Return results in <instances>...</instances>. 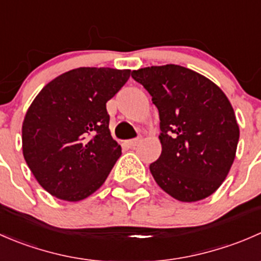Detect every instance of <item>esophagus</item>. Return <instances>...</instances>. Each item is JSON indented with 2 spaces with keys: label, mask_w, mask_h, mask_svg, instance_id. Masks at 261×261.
<instances>
[{
  "label": "esophagus",
  "mask_w": 261,
  "mask_h": 261,
  "mask_svg": "<svg viewBox=\"0 0 261 261\" xmlns=\"http://www.w3.org/2000/svg\"><path fill=\"white\" fill-rule=\"evenodd\" d=\"M143 140V138H136V139H131V140H128V141H126V144H127L128 145V147H135L136 145H138L139 143H140V141Z\"/></svg>",
  "instance_id": "34e87169"
}]
</instances>
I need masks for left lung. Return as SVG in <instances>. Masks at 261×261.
<instances>
[{
    "mask_svg": "<svg viewBox=\"0 0 261 261\" xmlns=\"http://www.w3.org/2000/svg\"><path fill=\"white\" fill-rule=\"evenodd\" d=\"M160 118L162 154L150 164L158 186L173 198L211 196L235 159L240 130L226 94L208 78L175 64L133 70Z\"/></svg>",
    "mask_w": 261,
    "mask_h": 261,
    "instance_id": "1",
    "label": "left lung"
}]
</instances>
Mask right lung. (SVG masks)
Here are the masks:
<instances>
[{"mask_svg":"<svg viewBox=\"0 0 261 261\" xmlns=\"http://www.w3.org/2000/svg\"><path fill=\"white\" fill-rule=\"evenodd\" d=\"M130 69L77 68L49 82L26 112L22 152L41 187L63 201L97 191L121 155L110 133L106 103Z\"/></svg>","mask_w":261,"mask_h":261,"instance_id":"right-lung-1","label":"right lung"}]
</instances>
